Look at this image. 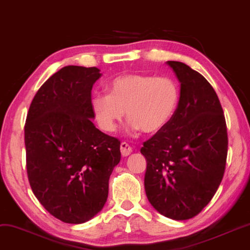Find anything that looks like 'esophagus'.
<instances>
[{
  "label": "esophagus",
  "mask_w": 250,
  "mask_h": 250,
  "mask_svg": "<svg viewBox=\"0 0 250 250\" xmlns=\"http://www.w3.org/2000/svg\"><path fill=\"white\" fill-rule=\"evenodd\" d=\"M120 147H121V154L123 157H127L132 152V147L128 143H125V142H122Z\"/></svg>",
  "instance_id": "1"
}]
</instances>
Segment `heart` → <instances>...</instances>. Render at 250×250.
<instances>
[{
  "label": "heart",
  "instance_id": "obj_1",
  "mask_svg": "<svg viewBox=\"0 0 250 250\" xmlns=\"http://www.w3.org/2000/svg\"><path fill=\"white\" fill-rule=\"evenodd\" d=\"M107 92L91 100L94 118L104 131L113 132L125 110L131 130L145 134L162 130L174 116L180 103V86L170 77L127 74L113 78Z\"/></svg>",
  "mask_w": 250,
  "mask_h": 250
}]
</instances>
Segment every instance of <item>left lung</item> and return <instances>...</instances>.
<instances>
[{"instance_id":"8db88e82","label":"left lung","mask_w":250,"mask_h":250,"mask_svg":"<svg viewBox=\"0 0 250 250\" xmlns=\"http://www.w3.org/2000/svg\"><path fill=\"white\" fill-rule=\"evenodd\" d=\"M181 83L174 116L144 142V187L158 212L174 220L197 216L216 194L225 173L227 128L216 91L200 72L167 61Z\"/></svg>"}]
</instances>
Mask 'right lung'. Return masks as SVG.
I'll return each instance as SVG.
<instances>
[{
	"mask_svg": "<svg viewBox=\"0 0 250 250\" xmlns=\"http://www.w3.org/2000/svg\"><path fill=\"white\" fill-rule=\"evenodd\" d=\"M96 67L68 65L41 85L25 122L27 178L48 212L68 224L103 209L120 163V141L94 127L91 91Z\"/></svg>",
	"mask_w": 250,
	"mask_h": 250,
	"instance_id": "obj_1",
	"label": "right lung"
}]
</instances>
